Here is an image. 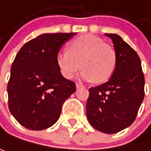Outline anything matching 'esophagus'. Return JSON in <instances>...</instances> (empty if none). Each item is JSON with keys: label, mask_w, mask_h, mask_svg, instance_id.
I'll use <instances>...</instances> for the list:
<instances>
[{"label": "esophagus", "mask_w": 151, "mask_h": 151, "mask_svg": "<svg viewBox=\"0 0 151 151\" xmlns=\"http://www.w3.org/2000/svg\"><path fill=\"white\" fill-rule=\"evenodd\" d=\"M76 88H80L81 87H83L82 84H81V83H79V82H76Z\"/></svg>", "instance_id": "34e87169"}]
</instances>
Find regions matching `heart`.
Returning <instances> with one entry per match:
<instances>
[{
	"instance_id": "b5f03b06",
	"label": "heart",
	"mask_w": 151,
	"mask_h": 151,
	"mask_svg": "<svg viewBox=\"0 0 151 151\" xmlns=\"http://www.w3.org/2000/svg\"><path fill=\"white\" fill-rule=\"evenodd\" d=\"M57 62L62 75L67 79H71L81 66V79L105 82L114 71L116 53L101 38L88 34L74 39L70 44L69 50H60Z\"/></svg>"
}]
</instances>
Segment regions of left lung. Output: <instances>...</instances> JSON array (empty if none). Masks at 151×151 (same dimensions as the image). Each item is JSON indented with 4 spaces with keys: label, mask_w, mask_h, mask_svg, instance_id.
I'll use <instances>...</instances> for the list:
<instances>
[{
    "label": "left lung",
    "mask_w": 151,
    "mask_h": 151,
    "mask_svg": "<svg viewBox=\"0 0 151 151\" xmlns=\"http://www.w3.org/2000/svg\"><path fill=\"white\" fill-rule=\"evenodd\" d=\"M105 35L113 41L116 66L108 81L89 88L86 110L94 129L113 134L134 122L145 98V76L134 50L117 34Z\"/></svg>",
    "instance_id": "left-lung-1"
}]
</instances>
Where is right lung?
<instances>
[{
  "label": "right lung",
  "instance_id": "add662e5",
  "mask_svg": "<svg viewBox=\"0 0 151 151\" xmlns=\"http://www.w3.org/2000/svg\"><path fill=\"white\" fill-rule=\"evenodd\" d=\"M75 34H41L26 43L14 58L7 84L8 107L29 130L53 125L63 102L76 91V83L63 76L57 62L61 47Z\"/></svg>",
  "mask_w": 151,
  "mask_h": 151
}]
</instances>
